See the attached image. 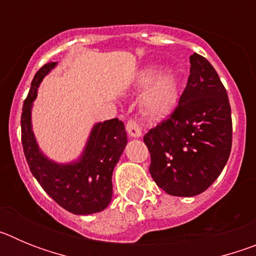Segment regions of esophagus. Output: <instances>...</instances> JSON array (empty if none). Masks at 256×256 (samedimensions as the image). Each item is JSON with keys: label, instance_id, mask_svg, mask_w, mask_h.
I'll return each instance as SVG.
<instances>
[{"label": "esophagus", "instance_id": "esophagus-1", "mask_svg": "<svg viewBox=\"0 0 256 256\" xmlns=\"http://www.w3.org/2000/svg\"><path fill=\"white\" fill-rule=\"evenodd\" d=\"M126 130L130 137H141V134H142V130H141V128H140V124L137 123L134 119H130V120H128V123H126Z\"/></svg>", "mask_w": 256, "mask_h": 256}]
</instances>
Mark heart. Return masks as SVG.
<instances>
[{
  "mask_svg": "<svg viewBox=\"0 0 256 256\" xmlns=\"http://www.w3.org/2000/svg\"><path fill=\"white\" fill-rule=\"evenodd\" d=\"M158 66L140 70L136 86L146 88L142 96V108L152 118H162L173 110L178 98V82L173 70L165 69L158 74Z\"/></svg>",
  "mask_w": 256,
  "mask_h": 256,
  "instance_id": "1",
  "label": "heart"
}]
</instances>
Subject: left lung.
Returning <instances> with one entry per match:
<instances>
[{
	"instance_id": "8db88e82",
	"label": "left lung",
	"mask_w": 256,
	"mask_h": 256,
	"mask_svg": "<svg viewBox=\"0 0 256 256\" xmlns=\"http://www.w3.org/2000/svg\"><path fill=\"white\" fill-rule=\"evenodd\" d=\"M186 88L177 108L144 136L155 183L166 194L196 196L219 177L232 148L228 94L218 73L198 54L190 58Z\"/></svg>"
}]
</instances>
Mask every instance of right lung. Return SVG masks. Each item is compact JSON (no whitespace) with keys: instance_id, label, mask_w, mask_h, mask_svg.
Masks as SVG:
<instances>
[{"instance_id":"add662e5","label":"right lung","mask_w":256,"mask_h":256,"mask_svg":"<svg viewBox=\"0 0 256 256\" xmlns=\"http://www.w3.org/2000/svg\"><path fill=\"white\" fill-rule=\"evenodd\" d=\"M56 66L47 62L36 73L22 112V144L26 162L42 188L68 212L88 216L102 212L112 201L114 166L126 144L123 122L110 119L94 126L78 162L58 164L38 148L32 130V105L44 76Z\"/></svg>"}]
</instances>
